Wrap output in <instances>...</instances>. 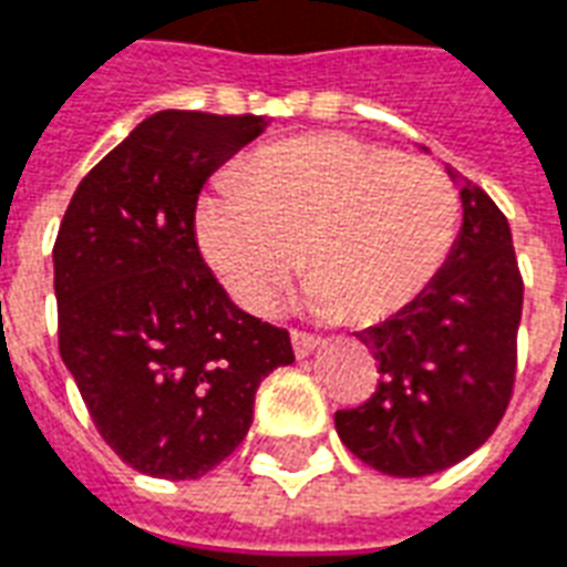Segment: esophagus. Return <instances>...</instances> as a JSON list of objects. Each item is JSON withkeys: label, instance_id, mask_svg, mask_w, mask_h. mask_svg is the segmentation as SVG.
<instances>
[{"label": "esophagus", "instance_id": "1", "mask_svg": "<svg viewBox=\"0 0 567 567\" xmlns=\"http://www.w3.org/2000/svg\"><path fill=\"white\" fill-rule=\"evenodd\" d=\"M322 340L317 334H310V331H292V349H296V355L299 359H308L313 349H319Z\"/></svg>", "mask_w": 567, "mask_h": 567}]
</instances>
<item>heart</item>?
Wrapping results in <instances>:
<instances>
[{
	"instance_id": "obj_1",
	"label": "heart",
	"mask_w": 567,
	"mask_h": 567,
	"mask_svg": "<svg viewBox=\"0 0 567 567\" xmlns=\"http://www.w3.org/2000/svg\"><path fill=\"white\" fill-rule=\"evenodd\" d=\"M457 227L461 197L445 169L347 134L262 148L197 212L199 250L238 308H275L301 250L310 308L352 322L419 299Z\"/></svg>"
}]
</instances>
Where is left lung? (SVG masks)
<instances>
[{"label":"left lung","instance_id":"left-lung-1","mask_svg":"<svg viewBox=\"0 0 567 567\" xmlns=\"http://www.w3.org/2000/svg\"><path fill=\"white\" fill-rule=\"evenodd\" d=\"M463 227L419 299L359 340L380 382L334 427L361 463L398 478L433 475L491 440L517 377L523 278L508 218L470 178Z\"/></svg>","mask_w":567,"mask_h":567}]
</instances>
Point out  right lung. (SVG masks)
<instances>
[{
  "label": "right lung",
  "mask_w": 567,
  "mask_h": 567,
  "mask_svg": "<svg viewBox=\"0 0 567 567\" xmlns=\"http://www.w3.org/2000/svg\"><path fill=\"white\" fill-rule=\"evenodd\" d=\"M262 116L161 110L89 169L53 245L59 352L101 440L143 475H206L241 445L289 331L233 305L197 245L206 178Z\"/></svg>",
  "instance_id": "right-lung-1"
}]
</instances>
